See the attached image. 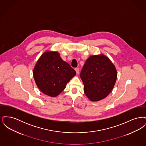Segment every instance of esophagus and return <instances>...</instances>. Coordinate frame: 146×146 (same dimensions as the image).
I'll return each mask as SVG.
<instances>
[{
    "instance_id": "1",
    "label": "esophagus",
    "mask_w": 146,
    "mask_h": 146,
    "mask_svg": "<svg viewBox=\"0 0 146 146\" xmlns=\"http://www.w3.org/2000/svg\"><path fill=\"white\" fill-rule=\"evenodd\" d=\"M75 70L76 71V74H78L79 73V69L78 68H76Z\"/></svg>"
}]
</instances>
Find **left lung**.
Instances as JSON below:
<instances>
[{
  "instance_id": "8db88e82",
  "label": "left lung",
  "mask_w": 146,
  "mask_h": 146,
  "mask_svg": "<svg viewBox=\"0 0 146 146\" xmlns=\"http://www.w3.org/2000/svg\"><path fill=\"white\" fill-rule=\"evenodd\" d=\"M84 91L91 101L107 97L113 89L117 78L115 66L104 54L90 56L80 73Z\"/></svg>"
}]
</instances>
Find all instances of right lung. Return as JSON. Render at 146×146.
<instances>
[{
    "label": "right lung",
    "instance_id": "add662e5",
    "mask_svg": "<svg viewBox=\"0 0 146 146\" xmlns=\"http://www.w3.org/2000/svg\"><path fill=\"white\" fill-rule=\"evenodd\" d=\"M33 77L39 89L44 94L55 97L66 88L67 84L76 75L68 63L64 61L57 51H46L35 65Z\"/></svg>",
    "mask_w": 146,
    "mask_h": 146
}]
</instances>
